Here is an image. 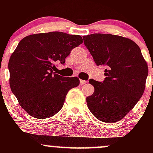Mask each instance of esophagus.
Listing matches in <instances>:
<instances>
[{"label":"esophagus","mask_w":153,"mask_h":153,"mask_svg":"<svg viewBox=\"0 0 153 153\" xmlns=\"http://www.w3.org/2000/svg\"><path fill=\"white\" fill-rule=\"evenodd\" d=\"M87 82H88V81H86V80H80V85H83V84L87 83Z\"/></svg>","instance_id":"obj_1"}]
</instances>
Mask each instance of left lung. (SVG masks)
Returning a JSON list of instances; mask_svg holds the SVG:
<instances>
[{"mask_svg": "<svg viewBox=\"0 0 153 153\" xmlns=\"http://www.w3.org/2000/svg\"><path fill=\"white\" fill-rule=\"evenodd\" d=\"M97 65H105L103 81L90 80L94 93L86 98L96 118L114 123L124 118L143 96L148 67L134 42L118 35L92 34L82 36Z\"/></svg>", "mask_w": 153, "mask_h": 153, "instance_id": "left-lung-1", "label": "left lung"}]
</instances>
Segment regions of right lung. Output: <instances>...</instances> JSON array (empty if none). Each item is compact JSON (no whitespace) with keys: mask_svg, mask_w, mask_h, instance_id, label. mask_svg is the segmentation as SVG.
Listing matches in <instances>:
<instances>
[{"mask_svg":"<svg viewBox=\"0 0 153 153\" xmlns=\"http://www.w3.org/2000/svg\"><path fill=\"white\" fill-rule=\"evenodd\" d=\"M82 43L80 35L52 31L29 35L19 42L8 62L9 83L23 109L36 119L50 118L62 108L77 77L57 74L54 63L65 62L71 50Z\"/></svg>","mask_w":153,"mask_h":153,"instance_id":"right-lung-1","label":"right lung"}]
</instances>
